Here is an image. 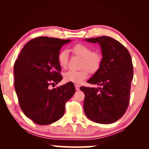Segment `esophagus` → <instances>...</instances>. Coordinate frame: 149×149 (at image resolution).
<instances>
[{"label":"esophagus","instance_id":"34e87169","mask_svg":"<svg viewBox=\"0 0 149 149\" xmlns=\"http://www.w3.org/2000/svg\"><path fill=\"white\" fill-rule=\"evenodd\" d=\"M75 88H76V90H80V85H75Z\"/></svg>","mask_w":149,"mask_h":149}]
</instances>
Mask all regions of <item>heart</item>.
<instances>
[{
	"mask_svg": "<svg viewBox=\"0 0 149 149\" xmlns=\"http://www.w3.org/2000/svg\"><path fill=\"white\" fill-rule=\"evenodd\" d=\"M72 51L75 54L82 58L80 61L79 71L69 70L64 75V80L67 82L80 84L82 81L88 77V71L91 73H95L100 68L102 61V57L99 52H92V49L88 45L83 44H76L72 47ZM68 52L62 50L58 54V62L63 69H66L68 64Z\"/></svg>",
	"mask_w": 149,
	"mask_h": 149,
	"instance_id": "heart-1",
	"label": "heart"
}]
</instances>
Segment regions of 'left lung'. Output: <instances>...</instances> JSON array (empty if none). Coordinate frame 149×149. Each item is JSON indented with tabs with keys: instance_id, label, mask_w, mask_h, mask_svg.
Listing matches in <instances>:
<instances>
[{
	"instance_id": "left-lung-1",
	"label": "left lung",
	"mask_w": 149,
	"mask_h": 149,
	"mask_svg": "<svg viewBox=\"0 0 149 149\" xmlns=\"http://www.w3.org/2000/svg\"><path fill=\"white\" fill-rule=\"evenodd\" d=\"M102 49L100 68L88 80L100 88L80 87L85 94L83 108L89 119L111 124L120 118L130 102L133 65L130 52L120 42L109 36L86 38Z\"/></svg>"
}]
</instances>
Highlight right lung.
I'll use <instances>...</instances> for the list:
<instances>
[{"instance_id":"obj_1","label":"right lung","mask_w":149,"mask_h":149,"mask_svg":"<svg viewBox=\"0 0 149 149\" xmlns=\"http://www.w3.org/2000/svg\"><path fill=\"white\" fill-rule=\"evenodd\" d=\"M71 40L38 37L22 49L14 66L15 88L22 111L35 123L45 125L64 115L65 104L74 95L71 82L49 88L62 80L58 54Z\"/></svg>"}]
</instances>
